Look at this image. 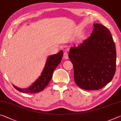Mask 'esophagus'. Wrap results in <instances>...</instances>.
I'll return each mask as SVG.
<instances>
[{"label": "esophagus", "instance_id": "34e87169", "mask_svg": "<svg viewBox=\"0 0 121 121\" xmlns=\"http://www.w3.org/2000/svg\"><path fill=\"white\" fill-rule=\"evenodd\" d=\"M63 57H64V59H65V60H67V59H68V53L67 52H65L64 54V56H63Z\"/></svg>", "mask_w": 121, "mask_h": 121}]
</instances>
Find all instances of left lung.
<instances>
[{
    "instance_id": "1",
    "label": "left lung",
    "mask_w": 121,
    "mask_h": 121,
    "mask_svg": "<svg viewBox=\"0 0 121 121\" xmlns=\"http://www.w3.org/2000/svg\"><path fill=\"white\" fill-rule=\"evenodd\" d=\"M94 26L91 36L78 46L71 47L68 55L75 82L85 90L102 88L112 81L116 71V47L110 32L102 24Z\"/></svg>"
}]
</instances>
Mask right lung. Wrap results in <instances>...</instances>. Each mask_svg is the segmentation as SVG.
<instances>
[{"label":"right lung","mask_w":121,"mask_h":121,"mask_svg":"<svg viewBox=\"0 0 121 121\" xmlns=\"http://www.w3.org/2000/svg\"><path fill=\"white\" fill-rule=\"evenodd\" d=\"M62 51H61L56 54H54L48 57L45 68L41 75L36 81L28 88L22 89L13 85L16 89L23 93H36L43 91L48 85L52 78L53 73L58 65L60 64L63 56Z\"/></svg>","instance_id":"right-lung-1"}]
</instances>
